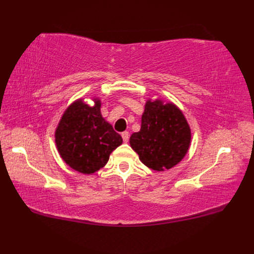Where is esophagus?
Returning <instances> with one entry per match:
<instances>
[{"label":"esophagus","mask_w":254,"mask_h":254,"mask_svg":"<svg viewBox=\"0 0 254 254\" xmlns=\"http://www.w3.org/2000/svg\"><path fill=\"white\" fill-rule=\"evenodd\" d=\"M121 136H122V138H123V141H124V143H127V141H128V137H130V134H128V132H123L122 134H121Z\"/></svg>","instance_id":"1"}]
</instances>
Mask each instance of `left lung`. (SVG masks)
<instances>
[{"mask_svg": "<svg viewBox=\"0 0 254 254\" xmlns=\"http://www.w3.org/2000/svg\"><path fill=\"white\" fill-rule=\"evenodd\" d=\"M191 143V128L182 111L172 102L148 99L141 130L133 133L130 145L148 168L164 171L185 158Z\"/></svg>", "mask_w": 254, "mask_h": 254, "instance_id": "8db88e82", "label": "left lung"}]
</instances>
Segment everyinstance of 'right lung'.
Here are the masks:
<instances>
[{"instance_id":"1","label":"right lung","mask_w":254,"mask_h":254,"mask_svg":"<svg viewBox=\"0 0 254 254\" xmlns=\"http://www.w3.org/2000/svg\"><path fill=\"white\" fill-rule=\"evenodd\" d=\"M94 106L80 98L69 105L56 128L58 152L65 164L80 174H95L122 144V137L101 116L99 98Z\"/></svg>"}]
</instances>
